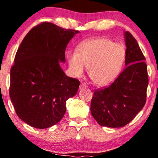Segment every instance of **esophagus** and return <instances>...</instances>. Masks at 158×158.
<instances>
[{
  "label": "esophagus",
  "instance_id": "1",
  "mask_svg": "<svg viewBox=\"0 0 158 158\" xmlns=\"http://www.w3.org/2000/svg\"><path fill=\"white\" fill-rule=\"evenodd\" d=\"M87 88V85H86V84H85V83H84V82H82V83H81V85H80V86H79V89H85V88Z\"/></svg>",
  "mask_w": 158,
  "mask_h": 158
}]
</instances>
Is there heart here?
I'll return each instance as SVG.
<instances>
[{
  "label": "heart",
  "instance_id": "1",
  "mask_svg": "<svg viewBox=\"0 0 158 158\" xmlns=\"http://www.w3.org/2000/svg\"><path fill=\"white\" fill-rule=\"evenodd\" d=\"M67 58L73 76L81 77L85 68H88V76L94 84L106 86L119 77L126 59V50L122 44L99 37L84 41L77 52L69 51Z\"/></svg>",
  "mask_w": 158,
  "mask_h": 158
}]
</instances>
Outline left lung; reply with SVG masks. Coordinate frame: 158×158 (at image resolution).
<instances>
[{
  "label": "left lung",
  "mask_w": 158,
  "mask_h": 158,
  "mask_svg": "<svg viewBox=\"0 0 158 158\" xmlns=\"http://www.w3.org/2000/svg\"><path fill=\"white\" fill-rule=\"evenodd\" d=\"M126 68L104 89L96 90L90 104L93 117L100 126L120 128L129 123L143 109L148 84L147 65L137 41L124 32Z\"/></svg>",
  "instance_id": "8db88e82"
}]
</instances>
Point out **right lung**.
<instances>
[{
    "label": "right lung",
    "mask_w": 158,
    "mask_h": 158,
    "mask_svg": "<svg viewBox=\"0 0 158 158\" xmlns=\"http://www.w3.org/2000/svg\"><path fill=\"white\" fill-rule=\"evenodd\" d=\"M79 31L44 22L33 27L20 44L10 70V97L16 114L29 126L51 127L64 117L66 101L79 89V80L60 67L67 45Z\"/></svg>",
    "instance_id": "right-lung-1"
}]
</instances>
